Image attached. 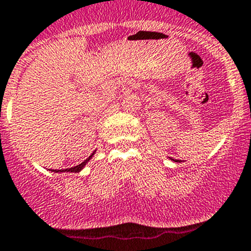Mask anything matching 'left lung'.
<instances>
[{"label":"left lung","instance_id":"1","mask_svg":"<svg viewBox=\"0 0 251 251\" xmlns=\"http://www.w3.org/2000/svg\"><path fill=\"white\" fill-rule=\"evenodd\" d=\"M171 160H172L173 162H179V160H173V158H171Z\"/></svg>","mask_w":251,"mask_h":251}]
</instances>
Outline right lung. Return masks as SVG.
<instances>
[{
	"mask_svg": "<svg viewBox=\"0 0 251 251\" xmlns=\"http://www.w3.org/2000/svg\"><path fill=\"white\" fill-rule=\"evenodd\" d=\"M94 153H95V151L93 152V153L90 154V156H89L88 158H86L85 161H84V162H81V163H79L78 166H74V167H70V168H65V170H50L51 172H55V173H62V172H74V173H76V172H80L81 170H83L84 167H85V165L86 163L89 162V161H90V158L93 157L94 156Z\"/></svg>",
	"mask_w": 251,
	"mask_h": 251,
	"instance_id": "add662e5",
	"label": "right lung"
}]
</instances>
